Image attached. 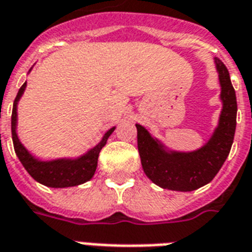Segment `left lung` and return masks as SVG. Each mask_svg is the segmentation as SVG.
<instances>
[{"label": "left lung", "mask_w": 252, "mask_h": 252, "mask_svg": "<svg viewBox=\"0 0 252 252\" xmlns=\"http://www.w3.org/2000/svg\"><path fill=\"white\" fill-rule=\"evenodd\" d=\"M216 63L223 108L218 128L205 147L190 153L166 152L144 126L136 124L137 148L144 172L160 188L177 191L198 189L216 177L230 153L237 126V96L227 67L220 59H216Z\"/></svg>", "instance_id": "1"}]
</instances>
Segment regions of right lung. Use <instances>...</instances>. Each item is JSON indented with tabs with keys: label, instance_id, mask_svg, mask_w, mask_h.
Instances as JSON below:
<instances>
[{
	"label": "right lung",
	"instance_id": "1",
	"mask_svg": "<svg viewBox=\"0 0 252 252\" xmlns=\"http://www.w3.org/2000/svg\"><path fill=\"white\" fill-rule=\"evenodd\" d=\"M26 83L22 84L19 88L18 94L15 96L14 104H13V112H11V137H13V145L14 151L18 156L19 161L22 162L25 169L35 181L50 188H68V186H76L91 180L95 174L96 166H97V157L100 153L101 148L104 147L107 140L111 136L115 128L104 134V137L96 147L91 151H88L84 156L76 158V160H55V161H38L36 158L29 153L25 147L18 140L15 126H17V104L19 97L24 94Z\"/></svg>",
	"mask_w": 252,
	"mask_h": 252
}]
</instances>
